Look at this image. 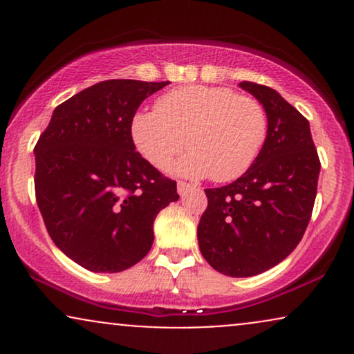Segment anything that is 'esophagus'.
<instances>
[{"label": "esophagus", "mask_w": 354, "mask_h": 354, "mask_svg": "<svg viewBox=\"0 0 354 354\" xmlns=\"http://www.w3.org/2000/svg\"><path fill=\"white\" fill-rule=\"evenodd\" d=\"M191 188H193V186H191L189 183H185V181L178 183V193H180V196H185V194L188 193Z\"/></svg>", "instance_id": "34e87169"}]
</instances>
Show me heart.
<instances>
[{
	"label": "heart",
	"mask_w": 354,
	"mask_h": 354,
	"mask_svg": "<svg viewBox=\"0 0 354 354\" xmlns=\"http://www.w3.org/2000/svg\"><path fill=\"white\" fill-rule=\"evenodd\" d=\"M154 108L133 118V141L149 163L163 169L188 138L193 149L174 166L181 176L236 180L253 166L266 141L265 109L230 88H178L161 96Z\"/></svg>",
	"instance_id": "obj_1"
}]
</instances>
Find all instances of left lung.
Segmentation results:
<instances>
[{
    "mask_svg": "<svg viewBox=\"0 0 354 354\" xmlns=\"http://www.w3.org/2000/svg\"><path fill=\"white\" fill-rule=\"evenodd\" d=\"M265 108L261 153L231 185L205 189L208 208L198 225L203 258L214 270L248 278L281 263L301 241L315 206L319 158L310 123L278 91L239 83Z\"/></svg>",
    "mask_w": 354,
    "mask_h": 354,
    "instance_id": "8db88e82",
    "label": "left lung"
}]
</instances>
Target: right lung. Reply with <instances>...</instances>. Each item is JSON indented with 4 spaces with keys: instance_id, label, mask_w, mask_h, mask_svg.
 <instances>
[{
    "instance_id": "1",
    "label": "right lung",
    "mask_w": 354,
    "mask_h": 354,
    "mask_svg": "<svg viewBox=\"0 0 354 354\" xmlns=\"http://www.w3.org/2000/svg\"><path fill=\"white\" fill-rule=\"evenodd\" d=\"M168 81L108 80L53 111L35 146L36 203L53 243L95 273L148 254L153 223L178 201L176 181L146 161L131 136L140 104Z\"/></svg>"
}]
</instances>
